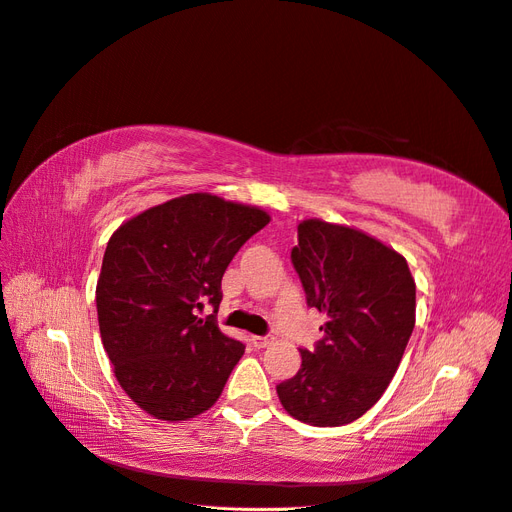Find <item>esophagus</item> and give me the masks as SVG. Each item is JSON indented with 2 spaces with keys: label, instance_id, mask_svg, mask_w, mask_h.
<instances>
[{
  "label": "esophagus",
  "instance_id": "1",
  "mask_svg": "<svg viewBox=\"0 0 512 512\" xmlns=\"http://www.w3.org/2000/svg\"><path fill=\"white\" fill-rule=\"evenodd\" d=\"M251 346H255V349H266V346H270L274 342L272 336H251L249 338Z\"/></svg>",
  "mask_w": 512,
  "mask_h": 512
}]
</instances>
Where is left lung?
Masks as SVG:
<instances>
[{
	"label": "left lung",
	"instance_id": "obj_1",
	"mask_svg": "<svg viewBox=\"0 0 512 512\" xmlns=\"http://www.w3.org/2000/svg\"><path fill=\"white\" fill-rule=\"evenodd\" d=\"M291 261L308 306L327 317L315 351L276 385L293 419L317 427L353 423L398 372L415 327V278L404 255L361 229L304 219Z\"/></svg>",
	"mask_w": 512,
	"mask_h": 512
}]
</instances>
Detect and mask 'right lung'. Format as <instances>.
Here are the masks:
<instances>
[{
    "label": "right lung",
    "mask_w": 512,
    "mask_h": 512,
    "mask_svg": "<svg viewBox=\"0 0 512 512\" xmlns=\"http://www.w3.org/2000/svg\"><path fill=\"white\" fill-rule=\"evenodd\" d=\"M268 223L257 206L187 193L110 236L95 289L102 344L123 391L151 417L187 421L219 400L244 344L195 310L219 306L229 261Z\"/></svg>",
    "instance_id": "1"
}]
</instances>
